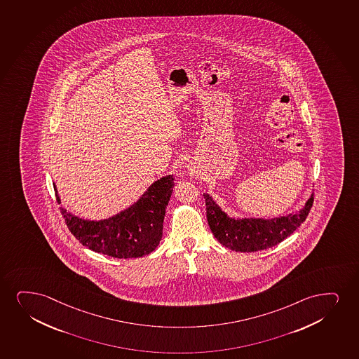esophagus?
<instances>
[{
  "label": "esophagus",
  "instance_id": "obj_1",
  "mask_svg": "<svg viewBox=\"0 0 359 359\" xmlns=\"http://www.w3.org/2000/svg\"><path fill=\"white\" fill-rule=\"evenodd\" d=\"M190 175L191 177H194V175H195V173H194V172H191Z\"/></svg>",
  "mask_w": 359,
  "mask_h": 359
}]
</instances>
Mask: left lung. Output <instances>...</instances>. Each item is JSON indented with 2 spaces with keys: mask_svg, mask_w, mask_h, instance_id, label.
I'll return each instance as SVG.
<instances>
[{
  "mask_svg": "<svg viewBox=\"0 0 359 359\" xmlns=\"http://www.w3.org/2000/svg\"><path fill=\"white\" fill-rule=\"evenodd\" d=\"M208 225L226 248L241 252L272 248L292 235L305 222L313 203V194L297 212L276 217H231L209 194H203Z\"/></svg>",
  "mask_w": 359,
  "mask_h": 359,
  "instance_id": "8db88e82",
  "label": "left lung"
}]
</instances>
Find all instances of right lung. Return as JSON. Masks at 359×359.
I'll list each match as a JSON object with an SVG mask.
<instances>
[{"instance_id":"right-lung-1","label":"right lung","mask_w":359,"mask_h":359,"mask_svg":"<svg viewBox=\"0 0 359 359\" xmlns=\"http://www.w3.org/2000/svg\"><path fill=\"white\" fill-rule=\"evenodd\" d=\"M55 197L60 202L57 186ZM174 189L173 174L152 182L137 202L112 217L88 220L60 208L71 233L82 245L104 255L129 259L154 252L163 235L165 209Z\"/></svg>"}]
</instances>
